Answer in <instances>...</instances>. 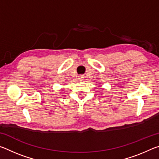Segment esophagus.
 <instances>
[{
  "label": "esophagus",
  "instance_id": "esophagus-1",
  "mask_svg": "<svg viewBox=\"0 0 159 159\" xmlns=\"http://www.w3.org/2000/svg\"><path fill=\"white\" fill-rule=\"evenodd\" d=\"M83 79H84V77H83V76H79V79L80 80H82Z\"/></svg>",
  "mask_w": 159,
  "mask_h": 159
}]
</instances>
